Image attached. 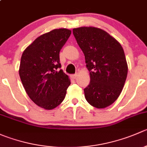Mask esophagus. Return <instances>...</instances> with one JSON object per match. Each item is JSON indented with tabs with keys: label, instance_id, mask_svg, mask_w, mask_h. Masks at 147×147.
Instances as JSON below:
<instances>
[{
	"label": "esophagus",
	"instance_id": "34e87169",
	"mask_svg": "<svg viewBox=\"0 0 147 147\" xmlns=\"http://www.w3.org/2000/svg\"><path fill=\"white\" fill-rule=\"evenodd\" d=\"M71 78H72V79H73V80H75V78H77V77H78V73H76V74H74V75H71Z\"/></svg>",
	"mask_w": 147,
	"mask_h": 147
}]
</instances>
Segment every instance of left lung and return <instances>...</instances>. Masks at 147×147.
<instances>
[{"label":"left lung","mask_w":147,"mask_h":147,"mask_svg":"<svg viewBox=\"0 0 147 147\" xmlns=\"http://www.w3.org/2000/svg\"><path fill=\"white\" fill-rule=\"evenodd\" d=\"M85 57L90 82L84 89L90 105L98 109L109 106L122 91L128 66L120 43L100 28L81 27L72 30Z\"/></svg>","instance_id":"8db88e82"}]
</instances>
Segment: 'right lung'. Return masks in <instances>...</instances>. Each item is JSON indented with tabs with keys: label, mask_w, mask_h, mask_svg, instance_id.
<instances>
[{
	"label": "right lung",
	"mask_w": 147,
	"mask_h": 147,
	"mask_svg": "<svg viewBox=\"0 0 147 147\" xmlns=\"http://www.w3.org/2000/svg\"><path fill=\"white\" fill-rule=\"evenodd\" d=\"M71 30L55 29L37 38L23 51L19 75L32 102L45 109H53L65 99L70 84L60 63V51Z\"/></svg>",
	"instance_id": "obj_1"
}]
</instances>
